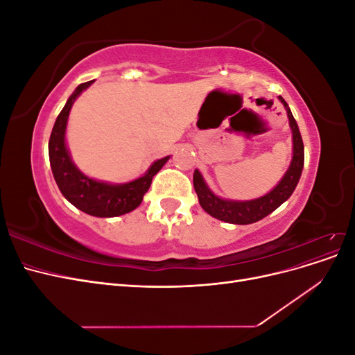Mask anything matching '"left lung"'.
<instances>
[{
  "label": "left lung",
  "mask_w": 355,
  "mask_h": 355,
  "mask_svg": "<svg viewBox=\"0 0 355 355\" xmlns=\"http://www.w3.org/2000/svg\"><path fill=\"white\" fill-rule=\"evenodd\" d=\"M278 101H280L286 108V112L288 116V124H290V128H292V142H293L292 161H290V166L284 173V176L270 192H268V194L259 198L244 200V201L225 200L214 194L206 184V180H204L200 170L196 168L194 188L198 196L200 206L202 207L204 211H207L210 216L228 223H235V225L253 223L263 219L270 213H272L293 194V191L297 185L304 168V142H302V136H300V132H299L297 123L295 120L292 111H290L288 105L286 103V101L282 98V96H278Z\"/></svg>",
  "instance_id": "8db88e82"
}]
</instances>
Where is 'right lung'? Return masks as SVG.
Listing matches in <instances>:
<instances>
[{"label": "right lung", "mask_w": 355, "mask_h": 355, "mask_svg": "<svg viewBox=\"0 0 355 355\" xmlns=\"http://www.w3.org/2000/svg\"><path fill=\"white\" fill-rule=\"evenodd\" d=\"M93 83L94 80L80 84L58 115L49 141L50 166L62 196L72 206L96 218H115L141 206L144 196L151 187L153 178L163 168L170 155L154 161L145 175L135 180L125 182V184H110V182L96 180L84 175L73 164L67 146L65 135L68 116L73 102Z\"/></svg>", "instance_id": "1"}]
</instances>
